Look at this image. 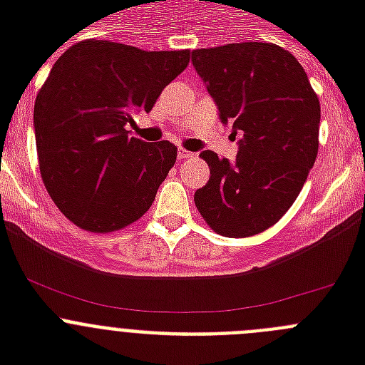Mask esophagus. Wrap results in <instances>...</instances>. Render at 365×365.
Listing matches in <instances>:
<instances>
[{"instance_id": "1", "label": "esophagus", "mask_w": 365, "mask_h": 365, "mask_svg": "<svg viewBox=\"0 0 365 365\" xmlns=\"http://www.w3.org/2000/svg\"><path fill=\"white\" fill-rule=\"evenodd\" d=\"M177 157H179V159H190V157H193V153L192 151L179 148V151H177Z\"/></svg>"}]
</instances>
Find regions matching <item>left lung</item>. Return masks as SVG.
<instances>
[{
  "label": "left lung",
  "mask_w": 365,
  "mask_h": 365,
  "mask_svg": "<svg viewBox=\"0 0 365 365\" xmlns=\"http://www.w3.org/2000/svg\"><path fill=\"white\" fill-rule=\"evenodd\" d=\"M192 63L222 124L241 135L234 163L201 157L210 179L193 195L208 227L248 237L278 222L302 192L318 153L320 102L289 51L241 41L192 51Z\"/></svg>",
  "instance_id": "obj_1"
}]
</instances>
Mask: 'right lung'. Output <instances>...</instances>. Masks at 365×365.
<instances>
[{
	"label": "right lung",
	"instance_id": "1",
	"mask_svg": "<svg viewBox=\"0 0 365 365\" xmlns=\"http://www.w3.org/2000/svg\"><path fill=\"white\" fill-rule=\"evenodd\" d=\"M190 51H140L86 40L58 58L34 102L43 185L69 221L115 232L150 210L177 159L168 140L131 137L133 113H150Z\"/></svg>",
	"mask_w": 365,
	"mask_h": 365
}]
</instances>
